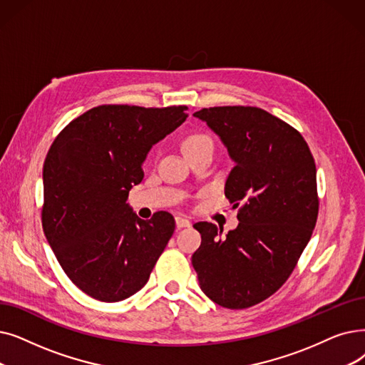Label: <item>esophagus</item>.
I'll return each mask as SVG.
<instances>
[{
	"instance_id": "34e87169",
	"label": "esophagus",
	"mask_w": 365,
	"mask_h": 365,
	"mask_svg": "<svg viewBox=\"0 0 365 365\" xmlns=\"http://www.w3.org/2000/svg\"><path fill=\"white\" fill-rule=\"evenodd\" d=\"M176 227H178V228L191 227V220L183 217V216H176Z\"/></svg>"
}]
</instances>
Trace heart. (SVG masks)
Listing matches in <instances>:
<instances>
[{
	"label": "heart",
	"instance_id": "heart-1",
	"mask_svg": "<svg viewBox=\"0 0 365 365\" xmlns=\"http://www.w3.org/2000/svg\"><path fill=\"white\" fill-rule=\"evenodd\" d=\"M183 149L186 155H191L200 150H212L215 149L213 138L205 133H192L189 134L183 141Z\"/></svg>",
	"mask_w": 365,
	"mask_h": 365
}]
</instances>
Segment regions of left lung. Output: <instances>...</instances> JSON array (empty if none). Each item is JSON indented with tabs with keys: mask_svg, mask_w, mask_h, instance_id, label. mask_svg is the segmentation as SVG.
<instances>
[{
	"mask_svg": "<svg viewBox=\"0 0 365 365\" xmlns=\"http://www.w3.org/2000/svg\"><path fill=\"white\" fill-rule=\"evenodd\" d=\"M235 165L225 195L240 224L227 235L197 222L201 246L192 255L200 288L216 304L247 309L288 280L319 212L314 158L294 126L259 107L201 108Z\"/></svg>",
	"mask_w": 365,
	"mask_h": 365,
	"instance_id": "8db88e82",
	"label": "left lung"
}]
</instances>
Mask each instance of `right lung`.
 Masks as SVG:
<instances>
[{"label":"right lung","mask_w":365,"mask_h":365,"mask_svg":"<svg viewBox=\"0 0 365 365\" xmlns=\"http://www.w3.org/2000/svg\"><path fill=\"white\" fill-rule=\"evenodd\" d=\"M186 106L104 104L73 119L46 155L41 225L62 270L89 297L116 303L145 287L176 228L168 212L140 219L126 204L150 148Z\"/></svg>","instance_id":"1"}]
</instances>
